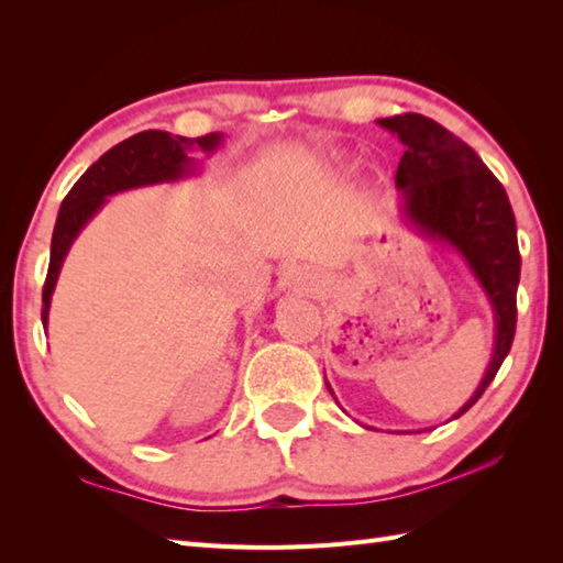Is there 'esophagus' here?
<instances>
[{
	"label": "esophagus",
	"mask_w": 563,
	"mask_h": 563,
	"mask_svg": "<svg viewBox=\"0 0 563 563\" xmlns=\"http://www.w3.org/2000/svg\"><path fill=\"white\" fill-rule=\"evenodd\" d=\"M294 284H298V286H301V289H303V291H313V289H310V286H313V282H310V279H308V274H303V272H296V277H294Z\"/></svg>",
	"instance_id": "34e87169"
}]
</instances>
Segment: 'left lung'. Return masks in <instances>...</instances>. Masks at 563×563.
I'll list each match as a JSON object with an SVG mask.
<instances>
[{
	"label": "left lung",
	"instance_id": "1",
	"mask_svg": "<svg viewBox=\"0 0 563 563\" xmlns=\"http://www.w3.org/2000/svg\"><path fill=\"white\" fill-rule=\"evenodd\" d=\"M378 124L405 146L395 173L399 217L423 239L460 257L494 313L492 361L477 390L448 419L453 421L484 395L514 344L520 282L516 217L504 185L443 124L419 112L383 118ZM324 385L334 397L330 383Z\"/></svg>",
	"mask_w": 563,
	"mask_h": 563
}]
</instances>
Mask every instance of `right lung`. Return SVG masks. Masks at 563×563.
Returning a JSON list of instances; mask_svg holds the SVG:
<instances>
[{"label":"right lung","mask_w":563,"mask_h":563,"mask_svg":"<svg viewBox=\"0 0 563 563\" xmlns=\"http://www.w3.org/2000/svg\"><path fill=\"white\" fill-rule=\"evenodd\" d=\"M223 132H211L207 136H173L164 130H146L130 136L106 152L96 164L74 183L65 202L59 207L57 223L49 245V267L43 286V328L47 330L49 303L59 279L62 265L69 255L74 241L89 227V221L108 205V197L152 187L164 183L187 180L199 173L197 152L211 156L219 152Z\"/></svg>","instance_id":"add662e5"}]
</instances>
